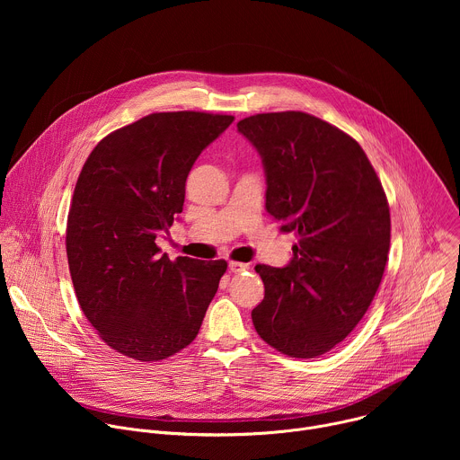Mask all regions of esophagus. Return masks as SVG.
<instances>
[{
	"label": "esophagus",
	"mask_w": 460,
	"mask_h": 460,
	"mask_svg": "<svg viewBox=\"0 0 460 460\" xmlns=\"http://www.w3.org/2000/svg\"><path fill=\"white\" fill-rule=\"evenodd\" d=\"M249 270V264H242V261H229V271L238 275V273H243Z\"/></svg>",
	"instance_id": "esophagus-1"
}]
</instances>
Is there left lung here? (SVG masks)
<instances>
[{
	"label": "left lung",
	"instance_id": "8db88e82",
	"mask_svg": "<svg viewBox=\"0 0 460 460\" xmlns=\"http://www.w3.org/2000/svg\"><path fill=\"white\" fill-rule=\"evenodd\" d=\"M236 127L264 164L268 213L298 238L286 268H254L266 289L254 330L288 357H320L353 332L380 286L385 192L362 147L316 116L264 112Z\"/></svg>",
	"mask_w": 460,
	"mask_h": 460
}]
</instances>
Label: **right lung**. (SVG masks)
<instances>
[{"label": "right lung", "mask_w": 460, "mask_h": 460, "mask_svg": "<svg viewBox=\"0 0 460 460\" xmlns=\"http://www.w3.org/2000/svg\"><path fill=\"white\" fill-rule=\"evenodd\" d=\"M233 119L153 112L105 137L84 164L65 236L71 279L100 339L128 358L181 351L217 295L226 260L172 261L156 238L183 209L192 164Z\"/></svg>", "instance_id": "obj_1"}]
</instances>
